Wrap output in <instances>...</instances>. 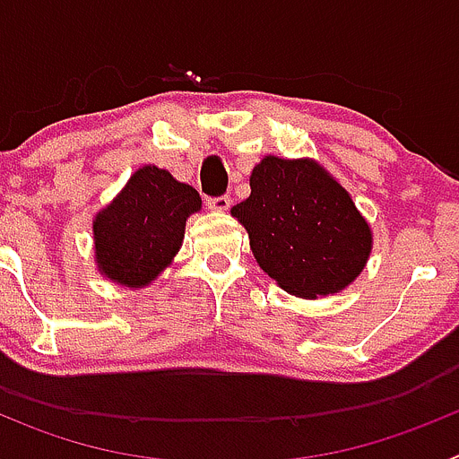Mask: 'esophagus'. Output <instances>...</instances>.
I'll return each instance as SVG.
<instances>
[{
	"label": "esophagus",
	"mask_w": 459,
	"mask_h": 459,
	"mask_svg": "<svg viewBox=\"0 0 459 459\" xmlns=\"http://www.w3.org/2000/svg\"><path fill=\"white\" fill-rule=\"evenodd\" d=\"M206 206H209L211 211H227L230 206H232V200H230L227 195H221V197H209V200H206Z\"/></svg>",
	"instance_id": "1"
}]
</instances>
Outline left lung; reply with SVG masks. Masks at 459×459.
I'll return each instance as SVG.
<instances>
[{"label": "left lung", "mask_w": 459, "mask_h": 459, "mask_svg": "<svg viewBox=\"0 0 459 459\" xmlns=\"http://www.w3.org/2000/svg\"><path fill=\"white\" fill-rule=\"evenodd\" d=\"M259 269L301 299L338 294L366 269L372 230L351 195L312 158L264 156L232 206Z\"/></svg>", "instance_id": "left-lung-1"}]
</instances>
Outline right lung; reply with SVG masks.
Returning a JSON list of instances; mask_svg holds the SVG:
<instances>
[{"label": "right lung", "mask_w": 459, "mask_h": 459, "mask_svg": "<svg viewBox=\"0 0 459 459\" xmlns=\"http://www.w3.org/2000/svg\"><path fill=\"white\" fill-rule=\"evenodd\" d=\"M202 209L200 193L156 165H144L93 218V253L103 278L142 290L179 253L186 221Z\"/></svg>", "instance_id": "add662e5"}]
</instances>
